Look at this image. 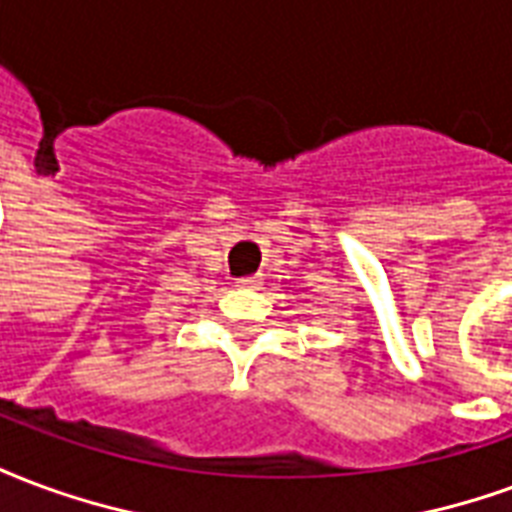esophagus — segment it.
Segmentation results:
<instances>
[{
  "instance_id": "esophagus-1",
  "label": "esophagus",
  "mask_w": 512,
  "mask_h": 512,
  "mask_svg": "<svg viewBox=\"0 0 512 512\" xmlns=\"http://www.w3.org/2000/svg\"><path fill=\"white\" fill-rule=\"evenodd\" d=\"M257 285H260V276H241V279H236L238 290H252Z\"/></svg>"
}]
</instances>
